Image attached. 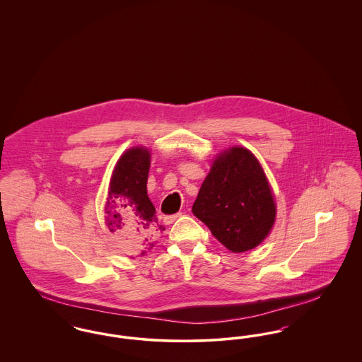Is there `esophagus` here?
<instances>
[{"label": "esophagus", "mask_w": 362, "mask_h": 362, "mask_svg": "<svg viewBox=\"0 0 362 362\" xmlns=\"http://www.w3.org/2000/svg\"><path fill=\"white\" fill-rule=\"evenodd\" d=\"M179 217H182V213H176V214H171V216H165L164 217V223L165 224H173V221H176Z\"/></svg>", "instance_id": "34e87169"}]
</instances>
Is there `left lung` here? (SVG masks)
Returning a JSON list of instances; mask_svg holds the SVG:
<instances>
[{
  "label": "left lung",
  "instance_id": "1",
  "mask_svg": "<svg viewBox=\"0 0 362 362\" xmlns=\"http://www.w3.org/2000/svg\"><path fill=\"white\" fill-rule=\"evenodd\" d=\"M192 213L232 252L259 245L274 225L276 207L257 157L241 146L217 156Z\"/></svg>",
  "mask_w": 362,
  "mask_h": 362
}]
</instances>
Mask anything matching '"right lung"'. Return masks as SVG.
I'll return each mask as SVG.
<instances>
[{"label":"right lung","mask_w":362,"mask_h":362,"mask_svg":"<svg viewBox=\"0 0 362 362\" xmlns=\"http://www.w3.org/2000/svg\"><path fill=\"white\" fill-rule=\"evenodd\" d=\"M149 167L151 153L146 148L127 149L114 168L104 209L107 228L133 255H145L165 230L157 223L146 192Z\"/></svg>","instance_id":"obj_1"}]
</instances>
